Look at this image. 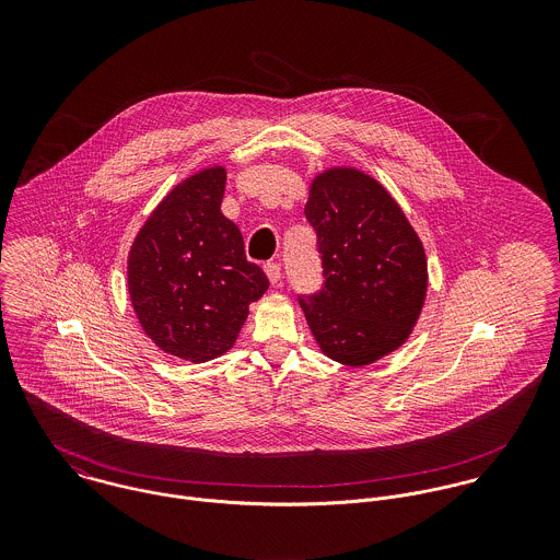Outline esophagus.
Returning a JSON list of instances; mask_svg holds the SVG:
<instances>
[{
  "instance_id": "1",
  "label": "esophagus",
  "mask_w": 560,
  "mask_h": 560,
  "mask_svg": "<svg viewBox=\"0 0 560 560\" xmlns=\"http://www.w3.org/2000/svg\"><path fill=\"white\" fill-rule=\"evenodd\" d=\"M265 273H267V278H269L271 284H278L280 278H282V267H280L278 262H267V265H265Z\"/></svg>"
}]
</instances>
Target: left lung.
Segmentation results:
<instances>
[{
  "label": "left lung",
  "mask_w": 560,
  "mask_h": 560,
  "mask_svg": "<svg viewBox=\"0 0 560 560\" xmlns=\"http://www.w3.org/2000/svg\"><path fill=\"white\" fill-rule=\"evenodd\" d=\"M306 220L319 243L323 289L300 298L320 351L366 366L399 349L422 313L427 256L390 191L358 167L311 183Z\"/></svg>",
  "instance_id": "8db88e82"
}]
</instances>
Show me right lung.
<instances>
[{
  "label": "right lung",
  "instance_id": "obj_1",
  "mask_svg": "<svg viewBox=\"0 0 560 560\" xmlns=\"http://www.w3.org/2000/svg\"><path fill=\"white\" fill-rule=\"evenodd\" d=\"M226 167L180 180L149 215L129 249L131 306L161 351L194 364L224 355L249 304L269 289L245 258L243 237L220 211Z\"/></svg>",
  "mask_w": 560,
  "mask_h": 560
}]
</instances>
